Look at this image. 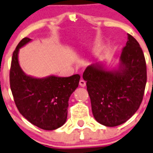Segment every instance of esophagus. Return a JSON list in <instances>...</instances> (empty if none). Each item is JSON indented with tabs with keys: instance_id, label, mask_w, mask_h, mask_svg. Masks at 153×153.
Wrapping results in <instances>:
<instances>
[{
	"instance_id": "obj_1",
	"label": "esophagus",
	"mask_w": 153,
	"mask_h": 153,
	"mask_svg": "<svg viewBox=\"0 0 153 153\" xmlns=\"http://www.w3.org/2000/svg\"><path fill=\"white\" fill-rule=\"evenodd\" d=\"M79 85H80V86H82V87H85V86L86 85V82H85L84 80H80L79 81Z\"/></svg>"
}]
</instances>
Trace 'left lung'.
<instances>
[{
  "mask_svg": "<svg viewBox=\"0 0 153 153\" xmlns=\"http://www.w3.org/2000/svg\"><path fill=\"white\" fill-rule=\"evenodd\" d=\"M83 79L95 120L108 127L126 123L139 108L146 84V65L139 44L128 34L118 67L92 64L85 70Z\"/></svg>",
  "mask_w": 153,
  "mask_h": 153,
  "instance_id": "1",
  "label": "left lung"
}]
</instances>
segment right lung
I'll use <instances>...</instances> for the list:
<instances>
[{"mask_svg":"<svg viewBox=\"0 0 153 153\" xmlns=\"http://www.w3.org/2000/svg\"><path fill=\"white\" fill-rule=\"evenodd\" d=\"M31 42L21 40L13 53L10 85L20 113L31 124L45 130H54L67 120L68 100L78 87L80 75L35 78L26 75L18 62L20 48Z\"/></svg>","mask_w":153,"mask_h":153,"instance_id":"right-lung-1","label":"right lung"}]
</instances>
